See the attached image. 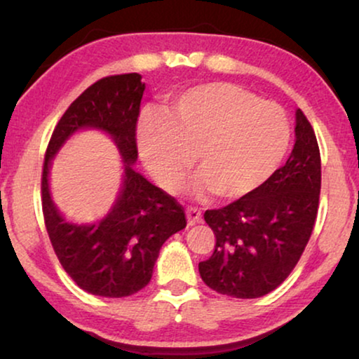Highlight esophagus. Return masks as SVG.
<instances>
[{
	"mask_svg": "<svg viewBox=\"0 0 359 359\" xmlns=\"http://www.w3.org/2000/svg\"><path fill=\"white\" fill-rule=\"evenodd\" d=\"M186 219H188L189 225H196L203 220V214H201L199 209L196 208H188L186 209Z\"/></svg>",
	"mask_w": 359,
	"mask_h": 359,
	"instance_id": "1",
	"label": "esophagus"
}]
</instances>
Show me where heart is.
I'll return each instance as SVG.
<instances>
[{
  "instance_id": "heart-1",
  "label": "heart",
  "mask_w": 359,
  "mask_h": 359,
  "mask_svg": "<svg viewBox=\"0 0 359 359\" xmlns=\"http://www.w3.org/2000/svg\"><path fill=\"white\" fill-rule=\"evenodd\" d=\"M291 140L287 114L233 83H204L171 96L163 116L137 127L142 161L156 183L178 191L198 160L196 194L242 199L271 178Z\"/></svg>"
}]
</instances>
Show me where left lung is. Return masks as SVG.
I'll return each instance as SVG.
<instances>
[{
    "mask_svg": "<svg viewBox=\"0 0 359 359\" xmlns=\"http://www.w3.org/2000/svg\"><path fill=\"white\" fill-rule=\"evenodd\" d=\"M320 183L316 132L297 109L296 144L284 166L247 198L204 212L215 248L199 263L203 281L215 292L237 299L274 291L291 274L311 238Z\"/></svg>",
    "mask_w": 359,
    "mask_h": 359,
    "instance_id": "1",
    "label": "left lung"
}]
</instances>
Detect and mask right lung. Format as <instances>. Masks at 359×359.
Returning a JSON list of instances; mask_svg holds the SVG:
<instances>
[{"label":"right lung","instance_id":"add662e5","mask_svg":"<svg viewBox=\"0 0 359 359\" xmlns=\"http://www.w3.org/2000/svg\"><path fill=\"white\" fill-rule=\"evenodd\" d=\"M139 73L106 76L68 106L48 142L42 168V212L58 262L83 291L127 297L150 283L160 248L186 227L183 205L134 170L137 119L145 83ZM81 128L111 135L125 161V181L116 204L91 226L67 223L48 189L51 158L68 136Z\"/></svg>","mask_w":359,"mask_h":359}]
</instances>
